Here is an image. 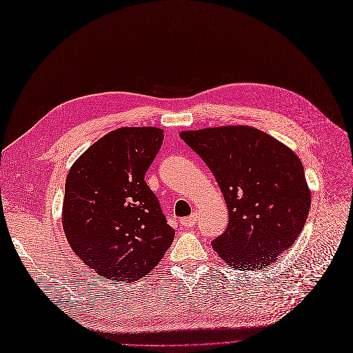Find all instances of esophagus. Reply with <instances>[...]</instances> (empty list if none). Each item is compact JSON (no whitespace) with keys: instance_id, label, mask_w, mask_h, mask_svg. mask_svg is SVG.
Segmentation results:
<instances>
[{"instance_id":"esophagus-1","label":"esophagus","mask_w":353,"mask_h":353,"mask_svg":"<svg viewBox=\"0 0 353 353\" xmlns=\"http://www.w3.org/2000/svg\"><path fill=\"white\" fill-rule=\"evenodd\" d=\"M196 221H198V214L196 212H193L190 217H188V219H183V220H180V224L183 225V227H186V229H190V227H193L196 224Z\"/></svg>"}]
</instances>
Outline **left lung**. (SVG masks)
<instances>
[{
	"mask_svg": "<svg viewBox=\"0 0 353 353\" xmlns=\"http://www.w3.org/2000/svg\"><path fill=\"white\" fill-rule=\"evenodd\" d=\"M208 168L229 208V225L212 242L227 265L263 270L294 243L311 208L303 165L290 148L249 126L180 133Z\"/></svg>",
	"mask_w": 353,
	"mask_h": 353,
	"instance_id": "8db88e82",
	"label": "left lung"
}]
</instances>
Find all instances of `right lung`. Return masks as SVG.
Here are the masks:
<instances>
[{
  "label": "right lung",
  "instance_id": "obj_1",
  "mask_svg": "<svg viewBox=\"0 0 353 353\" xmlns=\"http://www.w3.org/2000/svg\"><path fill=\"white\" fill-rule=\"evenodd\" d=\"M157 128H121L77 158L65 179L63 229L73 252L99 276L134 281L174 239L145 173L160 151Z\"/></svg>",
  "mask_w": 353,
  "mask_h": 353
}]
</instances>
